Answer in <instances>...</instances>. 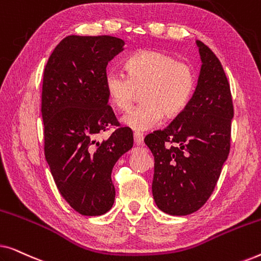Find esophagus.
I'll return each mask as SVG.
<instances>
[{
    "label": "esophagus",
    "instance_id": "34e87169",
    "mask_svg": "<svg viewBox=\"0 0 261 261\" xmlns=\"http://www.w3.org/2000/svg\"><path fill=\"white\" fill-rule=\"evenodd\" d=\"M134 142L138 146H141L144 144V135L141 133H134Z\"/></svg>",
    "mask_w": 261,
    "mask_h": 261
}]
</instances>
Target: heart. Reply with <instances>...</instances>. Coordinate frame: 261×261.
I'll return each mask as SVG.
<instances>
[{
    "mask_svg": "<svg viewBox=\"0 0 261 261\" xmlns=\"http://www.w3.org/2000/svg\"><path fill=\"white\" fill-rule=\"evenodd\" d=\"M127 74L109 71L105 84L109 102L127 110L141 90L142 103L122 116V123L137 132L152 129L167 117L177 116L190 102L196 88V74L187 63L159 51H141L126 62Z\"/></svg>",
    "mask_w": 261,
    "mask_h": 261,
    "instance_id": "heart-1",
    "label": "heart"
}]
</instances>
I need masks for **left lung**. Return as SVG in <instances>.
Masks as SVG:
<instances>
[{"mask_svg": "<svg viewBox=\"0 0 261 261\" xmlns=\"http://www.w3.org/2000/svg\"><path fill=\"white\" fill-rule=\"evenodd\" d=\"M201 71L183 112L145 138L154 156L152 194L162 212L192 214L208 201L230 149L234 116L230 87L220 60L197 40Z\"/></svg>", "mask_w": 261, "mask_h": 261, "instance_id": "obj_1", "label": "left lung"}]
</instances>
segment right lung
<instances>
[{"instance_id":"add662e5","label":"right lung","mask_w":261,"mask_h":261,"mask_svg":"<svg viewBox=\"0 0 261 261\" xmlns=\"http://www.w3.org/2000/svg\"><path fill=\"white\" fill-rule=\"evenodd\" d=\"M123 46V40L109 35H69L53 49L45 66V158L60 195L84 216L112 209L113 167L133 147V133L127 127L97 140L107 127L116 124L105 80L107 65Z\"/></svg>"}]
</instances>
